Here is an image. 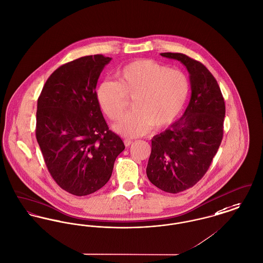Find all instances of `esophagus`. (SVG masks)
Instances as JSON below:
<instances>
[{"instance_id": "obj_1", "label": "esophagus", "mask_w": 263, "mask_h": 263, "mask_svg": "<svg viewBox=\"0 0 263 263\" xmlns=\"http://www.w3.org/2000/svg\"><path fill=\"white\" fill-rule=\"evenodd\" d=\"M132 143H133V141H132V140H130V139L124 140V144H125V146H126V147H129V146H130V145H131V144H132Z\"/></svg>"}]
</instances>
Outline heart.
Returning a JSON list of instances; mask_svg holds the SVG:
<instances>
[{
	"label": "heart",
	"instance_id": "heart-1",
	"mask_svg": "<svg viewBox=\"0 0 263 263\" xmlns=\"http://www.w3.org/2000/svg\"><path fill=\"white\" fill-rule=\"evenodd\" d=\"M116 81L105 80L96 89L97 101L112 121L119 120L133 99V111L116 124L127 137H138L172 123L181 113L190 83L184 72L153 60L130 62L116 73Z\"/></svg>",
	"mask_w": 263,
	"mask_h": 263
}]
</instances>
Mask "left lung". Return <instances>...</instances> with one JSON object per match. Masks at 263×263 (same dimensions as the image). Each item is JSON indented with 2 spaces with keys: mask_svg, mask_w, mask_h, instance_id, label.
I'll use <instances>...</instances> for the list:
<instances>
[{
  "mask_svg": "<svg viewBox=\"0 0 263 263\" xmlns=\"http://www.w3.org/2000/svg\"><path fill=\"white\" fill-rule=\"evenodd\" d=\"M162 57L182 62L192 95L183 116L152 139L147 177L160 190L177 194L196 185L209 170L223 136L224 99L210 70L184 53Z\"/></svg>",
  "mask_w": 263,
  "mask_h": 263,
  "instance_id": "left-lung-1",
  "label": "left lung"
}]
</instances>
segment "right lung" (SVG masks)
<instances>
[{
    "instance_id": "obj_1",
    "label": "right lung",
    "mask_w": 263,
    "mask_h": 263,
    "mask_svg": "<svg viewBox=\"0 0 263 263\" xmlns=\"http://www.w3.org/2000/svg\"><path fill=\"white\" fill-rule=\"evenodd\" d=\"M111 61L102 54L62 64L47 78L37 99L35 136L55 183L87 196L111 177L123 141L109 130L96 98V84Z\"/></svg>"
}]
</instances>
